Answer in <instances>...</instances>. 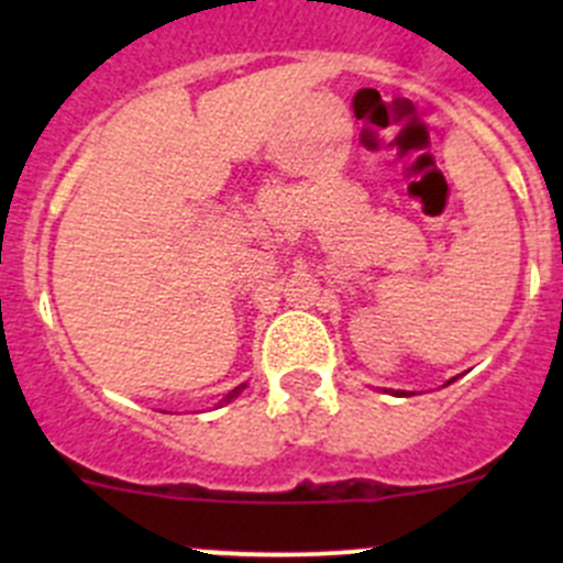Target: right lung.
<instances>
[{
  "label": "right lung",
  "instance_id": "right-lung-1",
  "mask_svg": "<svg viewBox=\"0 0 563 563\" xmlns=\"http://www.w3.org/2000/svg\"><path fill=\"white\" fill-rule=\"evenodd\" d=\"M242 389H245V384H242V387H236V389H231V391H229V395H225V397H223V402L234 400V397H236V395H240V391H242Z\"/></svg>",
  "mask_w": 563,
  "mask_h": 563
}]
</instances>
